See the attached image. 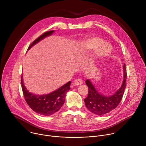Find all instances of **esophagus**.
<instances>
[{"label":"esophagus","mask_w":146,"mask_h":146,"mask_svg":"<svg viewBox=\"0 0 146 146\" xmlns=\"http://www.w3.org/2000/svg\"><path fill=\"white\" fill-rule=\"evenodd\" d=\"M83 81L82 79L81 78H77L74 81V84L76 86H78V85H81L82 84Z\"/></svg>","instance_id":"34e87169"}]
</instances>
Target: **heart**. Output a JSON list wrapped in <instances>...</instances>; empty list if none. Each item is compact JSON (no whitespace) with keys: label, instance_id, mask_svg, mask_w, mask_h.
<instances>
[{"label":"heart","instance_id":"heart-1","mask_svg":"<svg viewBox=\"0 0 146 146\" xmlns=\"http://www.w3.org/2000/svg\"><path fill=\"white\" fill-rule=\"evenodd\" d=\"M103 43L104 41L102 38L99 37H92L84 43V44H82V48L81 50L82 51H93L98 48ZM111 50L112 48L111 46L108 43H105L99 48L98 50V54L102 57L106 56L111 53Z\"/></svg>","mask_w":146,"mask_h":146}]
</instances>
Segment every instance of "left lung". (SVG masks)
<instances>
[{"label":"left lung","mask_w":146,"mask_h":146,"mask_svg":"<svg viewBox=\"0 0 146 146\" xmlns=\"http://www.w3.org/2000/svg\"><path fill=\"white\" fill-rule=\"evenodd\" d=\"M124 79L121 88L113 95L110 96H104L99 94L89 80L86 81L88 86V96L84 99L86 108L92 113L101 115L109 113L115 109L120 103L125 87L127 80V68L125 64L123 65Z\"/></svg>","instance_id":"1"}]
</instances>
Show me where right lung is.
<instances>
[{
    "mask_svg": "<svg viewBox=\"0 0 146 146\" xmlns=\"http://www.w3.org/2000/svg\"><path fill=\"white\" fill-rule=\"evenodd\" d=\"M54 31L44 32L40 35L30 44L28 50L38 43L45 37L51 35ZM71 81H69L57 90L51 94L44 95H36L28 92L24 86L21 76V86L25 100L28 106L35 112L40 115L49 116L58 111L63 106L66 92L70 89Z\"/></svg>",
    "mask_w": 146,
    "mask_h": 146,
    "instance_id": "add662e5",
    "label": "right lung"
}]
</instances>
